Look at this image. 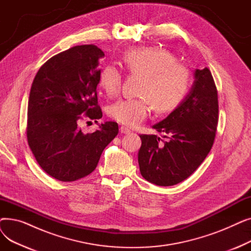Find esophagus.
<instances>
[{"instance_id":"obj_1","label":"esophagus","mask_w":251,"mask_h":251,"mask_svg":"<svg viewBox=\"0 0 251 251\" xmlns=\"http://www.w3.org/2000/svg\"><path fill=\"white\" fill-rule=\"evenodd\" d=\"M120 132L123 133V134H129V133L131 132V131H130L129 128H127V127H125V126H121V127H120Z\"/></svg>"}]
</instances>
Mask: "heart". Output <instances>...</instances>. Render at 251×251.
I'll use <instances>...</instances> for the list:
<instances>
[{"label": "heart", "instance_id": "obj_1", "mask_svg": "<svg viewBox=\"0 0 251 251\" xmlns=\"http://www.w3.org/2000/svg\"><path fill=\"white\" fill-rule=\"evenodd\" d=\"M123 63L132 74L143 76L139 90L141 98L121 99L108 108L109 116L116 122L134 127L139 125L155 109L165 113L174 110L187 96L191 75L187 67L177 63L169 50L139 47L125 51ZM123 74L114 64H107L99 76L100 86L110 97L116 96L121 87Z\"/></svg>", "mask_w": 251, "mask_h": 251}]
</instances>
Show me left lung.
I'll use <instances>...</instances> for the list:
<instances>
[{
  "instance_id": "left-lung-1",
  "label": "left lung",
  "mask_w": 251,
  "mask_h": 251,
  "mask_svg": "<svg viewBox=\"0 0 251 251\" xmlns=\"http://www.w3.org/2000/svg\"><path fill=\"white\" fill-rule=\"evenodd\" d=\"M189 94L163 121L152 126L167 135L140 134L138 164L142 177L172 186L190 175L212 150L219 121L218 90L209 69H196Z\"/></svg>"
}]
</instances>
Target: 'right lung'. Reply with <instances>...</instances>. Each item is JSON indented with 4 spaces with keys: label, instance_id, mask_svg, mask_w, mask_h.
Listing matches in <instances>:
<instances>
[{
    "label": "right lung",
    "instance_id": "obj_1",
    "mask_svg": "<svg viewBox=\"0 0 251 251\" xmlns=\"http://www.w3.org/2000/svg\"><path fill=\"white\" fill-rule=\"evenodd\" d=\"M103 51L95 45L76 46L49 59L36 73L27 109L28 146L50 177L76 181L94 172L102 151L117 136L116 122L83 133L82 120L102 117L97 86Z\"/></svg>",
    "mask_w": 251,
    "mask_h": 251
}]
</instances>
